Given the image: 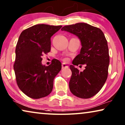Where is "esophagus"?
Instances as JSON below:
<instances>
[{
    "instance_id": "34e87169",
    "label": "esophagus",
    "mask_w": 125,
    "mask_h": 125,
    "mask_svg": "<svg viewBox=\"0 0 125 125\" xmlns=\"http://www.w3.org/2000/svg\"><path fill=\"white\" fill-rule=\"evenodd\" d=\"M67 67H68V66L67 64L66 63H63L62 64V69H66V68H67Z\"/></svg>"
}]
</instances>
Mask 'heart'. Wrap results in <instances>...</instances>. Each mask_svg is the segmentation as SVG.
Segmentation results:
<instances>
[{
  "mask_svg": "<svg viewBox=\"0 0 125 125\" xmlns=\"http://www.w3.org/2000/svg\"><path fill=\"white\" fill-rule=\"evenodd\" d=\"M65 60H66V59H65Z\"/></svg>",
  "mask_w": 125,
  "mask_h": 125,
  "instance_id": "b5f03b06",
  "label": "heart"
}]
</instances>
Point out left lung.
Wrapping results in <instances>:
<instances>
[{
  "mask_svg": "<svg viewBox=\"0 0 125 125\" xmlns=\"http://www.w3.org/2000/svg\"><path fill=\"white\" fill-rule=\"evenodd\" d=\"M61 30L77 36L82 44L79 54L70 66V90L77 97L90 98L101 90L107 78L110 57L107 40L101 29L87 23L65 26ZM78 64H85V69L79 72L74 67Z\"/></svg>",
  "mask_w": 125,
  "mask_h": 125,
  "instance_id": "1",
  "label": "left lung"
}]
</instances>
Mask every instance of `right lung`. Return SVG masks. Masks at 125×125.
I'll list each match as a JSON object with an SVG mask.
<instances>
[{"mask_svg":"<svg viewBox=\"0 0 125 125\" xmlns=\"http://www.w3.org/2000/svg\"><path fill=\"white\" fill-rule=\"evenodd\" d=\"M62 27L36 24L20 35L14 69L18 87L30 98L45 97L52 90L54 79L61 71V63L54 59L50 65L46 66L42 64V56L50 51L51 37Z\"/></svg>","mask_w":125,"mask_h":125,"instance_id":"1","label":"right lung"}]
</instances>
